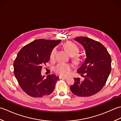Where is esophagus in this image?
<instances>
[{"label": "esophagus", "mask_w": 121, "mask_h": 121, "mask_svg": "<svg viewBox=\"0 0 121 121\" xmlns=\"http://www.w3.org/2000/svg\"><path fill=\"white\" fill-rule=\"evenodd\" d=\"M59 78L60 79H66L68 78L67 77H63V76H60L59 77Z\"/></svg>", "instance_id": "esophagus-1"}]
</instances>
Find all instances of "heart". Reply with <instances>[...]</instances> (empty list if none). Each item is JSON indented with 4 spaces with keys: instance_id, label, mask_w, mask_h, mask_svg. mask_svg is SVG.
Returning <instances> with one entry per match:
<instances>
[{
    "instance_id": "1",
    "label": "heart",
    "mask_w": 121,
    "mask_h": 121,
    "mask_svg": "<svg viewBox=\"0 0 121 121\" xmlns=\"http://www.w3.org/2000/svg\"><path fill=\"white\" fill-rule=\"evenodd\" d=\"M63 47L69 55L71 56H73L74 61H75V62H78L79 60V58L78 56H76L79 51L78 47L75 44H74L73 43L70 42L65 43L64 44ZM56 52V48H53L50 53V59H52L55 58ZM71 69L72 66L69 64L60 63L56 66L55 71L56 73L59 74V75L61 76H66L69 74V72L71 71Z\"/></svg>"
}]
</instances>
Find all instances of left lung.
<instances>
[{
  "label": "left lung",
  "instance_id": "1",
  "mask_svg": "<svg viewBox=\"0 0 121 121\" xmlns=\"http://www.w3.org/2000/svg\"><path fill=\"white\" fill-rule=\"evenodd\" d=\"M83 46L86 58L78 70V73L86 74L84 80L74 78L71 86L72 93L78 96L88 97L97 94L104 86L111 71V58L101 43L86 37L74 38Z\"/></svg>",
  "mask_w": 121,
  "mask_h": 121
}]
</instances>
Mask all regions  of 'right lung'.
Returning <instances> with one entry per match:
<instances>
[{"instance_id":"right-lung-1","label":"right lung","mask_w":121,"mask_h":121,"mask_svg":"<svg viewBox=\"0 0 121 121\" xmlns=\"http://www.w3.org/2000/svg\"><path fill=\"white\" fill-rule=\"evenodd\" d=\"M39 39L33 41L18 52L13 63L14 74L23 91L33 97H42L51 94L59 78L41 75L42 65L50 60L51 51L61 42Z\"/></svg>"}]
</instances>
